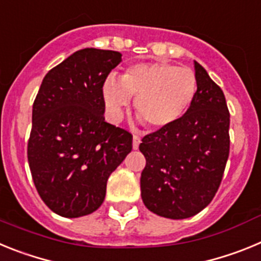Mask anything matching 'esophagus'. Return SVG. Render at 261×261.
I'll return each mask as SVG.
<instances>
[{"mask_svg":"<svg viewBox=\"0 0 261 261\" xmlns=\"http://www.w3.org/2000/svg\"><path fill=\"white\" fill-rule=\"evenodd\" d=\"M140 142H141V140H140V136H137V135L133 136V149H135V150H137L138 149V145H140Z\"/></svg>","mask_w":261,"mask_h":261,"instance_id":"1","label":"esophagus"}]
</instances>
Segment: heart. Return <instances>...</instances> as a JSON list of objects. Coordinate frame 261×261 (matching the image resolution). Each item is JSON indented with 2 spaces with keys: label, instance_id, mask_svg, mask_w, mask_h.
Wrapping results in <instances>:
<instances>
[{
  "label": "heart",
  "instance_id": "1",
  "mask_svg": "<svg viewBox=\"0 0 261 261\" xmlns=\"http://www.w3.org/2000/svg\"><path fill=\"white\" fill-rule=\"evenodd\" d=\"M197 91L192 70L168 62H140L130 65L119 78L110 75L102 87L103 100L114 120L135 98L138 119L149 128L163 129L181 119Z\"/></svg>",
  "mask_w": 261,
  "mask_h": 261
}]
</instances>
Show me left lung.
Listing matches in <instances>:
<instances>
[{
    "label": "left lung",
    "mask_w": 261,
    "mask_h": 261,
    "mask_svg": "<svg viewBox=\"0 0 261 261\" xmlns=\"http://www.w3.org/2000/svg\"><path fill=\"white\" fill-rule=\"evenodd\" d=\"M197 91L181 119L142 138L141 197L153 213L188 218L208 206L230 151V114L221 87L195 61Z\"/></svg>",
    "instance_id": "obj_1"
}]
</instances>
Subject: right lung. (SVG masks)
Instances as JSON below:
<instances>
[{
  "label": "right lung",
  "mask_w": 261,
  "mask_h": 261,
  "mask_svg": "<svg viewBox=\"0 0 261 261\" xmlns=\"http://www.w3.org/2000/svg\"><path fill=\"white\" fill-rule=\"evenodd\" d=\"M120 61L116 50H77L45 74L32 106V180L44 204L61 217L95 212L110 175L132 150L133 136L103 116V84Z\"/></svg>",
  "instance_id": "right-lung-1"
}]
</instances>
